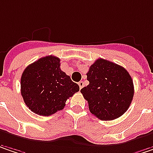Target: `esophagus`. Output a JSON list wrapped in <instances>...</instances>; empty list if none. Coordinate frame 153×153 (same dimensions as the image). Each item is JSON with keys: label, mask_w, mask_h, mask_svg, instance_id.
<instances>
[{"label": "esophagus", "mask_w": 153, "mask_h": 153, "mask_svg": "<svg viewBox=\"0 0 153 153\" xmlns=\"http://www.w3.org/2000/svg\"><path fill=\"white\" fill-rule=\"evenodd\" d=\"M78 84H79V88H80V89L84 86V82H83V81H79Z\"/></svg>", "instance_id": "1"}]
</instances>
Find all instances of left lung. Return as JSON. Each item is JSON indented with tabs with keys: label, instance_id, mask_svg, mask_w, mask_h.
I'll list each match as a JSON object with an SVG mask.
<instances>
[{
	"label": "left lung",
	"instance_id": "8db88e82",
	"mask_svg": "<svg viewBox=\"0 0 153 153\" xmlns=\"http://www.w3.org/2000/svg\"><path fill=\"white\" fill-rule=\"evenodd\" d=\"M89 85L80 93L88 102L92 114L101 120H113L129 108L133 95V81L125 68L98 59L86 74Z\"/></svg>",
	"mask_w": 153,
	"mask_h": 153
}]
</instances>
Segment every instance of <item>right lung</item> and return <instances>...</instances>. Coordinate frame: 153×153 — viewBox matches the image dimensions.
I'll use <instances>...</instances> for the list:
<instances>
[{
  "label": "right lung",
  "instance_id": "right-lung-1",
  "mask_svg": "<svg viewBox=\"0 0 153 153\" xmlns=\"http://www.w3.org/2000/svg\"><path fill=\"white\" fill-rule=\"evenodd\" d=\"M60 59L50 55L39 59L24 70L21 93L33 112L49 116L60 111L66 101L79 92V86L60 70Z\"/></svg>",
  "mask_w": 153,
  "mask_h": 153
}]
</instances>
